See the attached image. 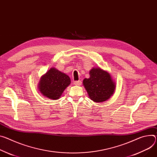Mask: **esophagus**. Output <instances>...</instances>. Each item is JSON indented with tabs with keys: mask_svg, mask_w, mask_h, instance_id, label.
I'll return each mask as SVG.
<instances>
[{
	"mask_svg": "<svg viewBox=\"0 0 157 157\" xmlns=\"http://www.w3.org/2000/svg\"><path fill=\"white\" fill-rule=\"evenodd\" d=\"M74 84L75 85H77V86H80V85L81 84V81H74Z\"/></svg>",
	"mask_w": 157,
	"mask_h": 157,
	"instance_id": "34e87169",
	"label": "esophagus"
}]
</instances>
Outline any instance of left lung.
I'll return each mask as SVG.
<instances>
[{"mask_svg": "<svg viewBox=\"0 0 157 157\" xmlns=\"http://www.w3.org/2000/svg\"><path fill=\"white\" fill-rule=\"evenodd\" d=\"M90 78L82 81L89 98L94 102L101 103L109 99L115 93L116 82L107 71L100 67H93Z\"/></svg>", "mask_w": 157, "mask_h": 157, "instance_id": "8db88e82", "label": "left lung"}]
</instances>
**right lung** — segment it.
<instances>
[{"label": "right lung", "mask_w": 157, "mask_h": 157, "mask_svg": "<svg viewBox=\"0 0 157 157\" xmlns=\"http://www.w3.org/2000/svg\"><path fill=\"white\" fill-rule=\"evenodd\" d=\"M71 84L68 75L56 67H51L40 77L38 89L41 94L51 99H58Z\"/></svg>", "instance_id": "add662e5"}]
</instances>
